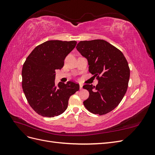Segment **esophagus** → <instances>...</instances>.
Returning <instances> with one entry per match:
<instances>
[{
    "instance_id": "1",
    "label": "esophagus",
    "mask_w": 155,
    "mask_h": 155,
    "mask_svg": "<svg viewBox=\"0 0 155 155\" xmlns=\"http://www.w3.org/2000/svg\"><path fill=\"white\" fill-rule=\"evenodd\" d=\"M79 88H80V90H82V89H83V85H79Z\"/></svg>"
}]
</instances>
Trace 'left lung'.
<instances>
[{
	"mask_svg": "<svg viewBox=\"0 0 155 155\" xmlns=\"http://www.w3.org/2000/svg\"><path fill=\"white\" fill-rule=\"evenodd\" d=\"M76 49L88 63V71L98 81L95 87H83L89 92L83 101L86 109L95 114L109 113L119 105L127 90L130 69L121 51L102 39L82 41Z\"/></svg>",
	"mask_w": 155,
	"mask_h": 155,
	"instance_id": "left-lung-1",
	"label": "left lung"
}]
</instances>
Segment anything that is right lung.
<instances>
[{
    "mask_svg": "<svg viewBox=\"0 0 155 155\" xmlns=\"http://www.w3.org/2000/svg\"><path fill=\"white\" fill-rule=\"evenodd\" d=\"M76 41H46L34 49L23 64L22 87L30 107L37 114L51 118L67 109L70 97L78 91L74 81L55 83V70L61 69Z\"/></svg>",
    "mask_w": 155,
    "mask_h": 155,
    "instance_id": "add662e5",
    "label": "right lung"
}]
</instances>
